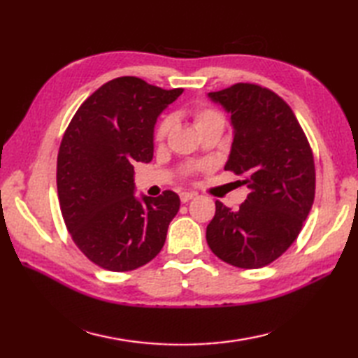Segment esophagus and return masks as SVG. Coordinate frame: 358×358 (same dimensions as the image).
<instances>
[{
	"label": "esophagus",
	"mask_w": 358,
	"mask_h": 358,
	"mask_svg": "<svg viewBox=\"0 0 358 358\" xmlns=\"http://www.w3.org/2000/svg\"><path fill=\"white\" fill-rule=\"evenodd\" d=\"M195 196V194H192V192H181L180 194V200L183 201V203H187L189 200H192Z\"/></svg>",
	"instance_id": "obj_1"
}]
</instances>
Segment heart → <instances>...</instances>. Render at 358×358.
<instances>
[{
  "label": "heart",
  "instance_id": "heart-1",
  "mask_svg": "<svg viewBox=\"0 0 358 358\" xmlns=\"http://www.w3.org/2000/svg\"><path fill=\"white\" fill-rule=\"evenodd\" d=\"M192 115H194L195 127L199 129V131H201L203 127L210 126V124H217V123L224 124V117L222 115V113H220L217 109L208 108V106H200V108H195L192 110ZM171 124H172V120L169 117H166L159 121V124L157 126V131H155V141L164 140V136L167 135V132H169ZM199 169H201V167H199V166L189 167L187 172H194Z\"/></svg>",
  "mask_w": 358,
  "mask_h": 358
}]
</instances>
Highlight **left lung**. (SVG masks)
<instances>
[{"label": "left lung", "mask_w": 358, "mask_h": 358, "mask_svg": "<svg viewBox=\"0 0 358 358\" xmlns=\"http://www.w3.org/2000/svg\"><path fill=\"white\" fill-rule=\"evenodd\" d=\"M208 96L231 113L234 141L224 171L240 175L249 189L238 210L215 201L208 245L237 268H263L286 252L313 208V149L292 109L272 90L237 83Z\"/></svg>", "instance_id": "8db88e82"}]
</instances>
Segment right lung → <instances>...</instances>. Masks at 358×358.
<instances>
[{
  "label": "right lung",
  "instance_id": "add662e5",
  "mask_svg": "<svg viewBox=\"0 0 358 358\" xmlns=\"http://www.w3.org/2000/svg\"><path fill=\"white\" fill-rule=\"evenodd\" d=\"M183 89L136 77L110 80L83 103L67 126L57 159L58 200L78 249L103 269L124 272L162 250L180 196H135L134 163L154 157V127Z\"/></svg>",
  "mask_w": 358,
  "mask_h": 358
}]
</instances>
